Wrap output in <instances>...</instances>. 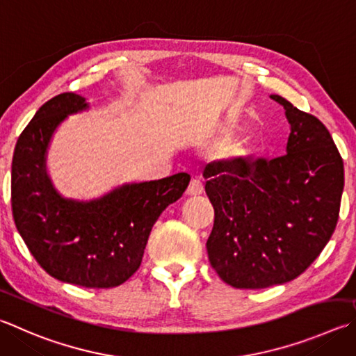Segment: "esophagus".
<instances>
[{"mask_svg":"<svg viewBox=\"0 0 356 356\" xmlns=\"http://www.w3.org/2000/svg\"><path fill=\"white\" fill-rule=\"evenodd\" d=\"M202 191H204L202 182H200V180H197V179H191L188 188H186V195H188V196H199V195H202Z\"/></svg>","mask_w":356,"mask_h":356,"instance_id":"34e87169","label":"esophagus"}]
</instances>
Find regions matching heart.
I'll return each mask as SVG.
<instances>
[{
    "label": "heart",
    "mask_w": 356,
    "mask_h": 356,
    "mask_svg": "<svg viewBox=\"0 0 356 356\" xmlns=\"http://www.w3.org/2000/svg\"><path fill=\"white\" fill-rule=\"evenodd\" d=\"M234 127V120H227L222 126V132H229ZM258 135L255 132H244L240 135H230L221 141L216 149V159L225 168L235 170L248 163L255 156L258 149Z\"/></svg>",
    "instance_id": "b5f03b06"
}]
</instances>
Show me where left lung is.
Masks as SVG:
<instances>
[{
    "instance_id": "obj_1",
    "label": "left lung",
    "mask_w": 356,
    "mask_h": 356,
    "mask_svg": "<svg viewBox=\"0 0 356 356\" xmlns=\"http://www.w3.org/2000/svg\"><path fill=\"white\" fill-rule=\"evenodd\" d=\"M291 126L286 156L230 170L210 163L215 209L207 240L211 268L227 285L260 289L294 280L319 257L339 218L344 165L327 127L279 95Z\"/></svg>"
}]
</instances>
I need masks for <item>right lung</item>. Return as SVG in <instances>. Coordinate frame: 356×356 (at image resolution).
<instances>
[{
    "label": "right lung",
    "instance_id": "obj_1",
    "mask_svg": "<svg viewBox=\"0 0 356 356\" xmlns=\"http://www.w3.org/2000/svg\"><path fill=\"white\" fill-rule=\"evenodd\" d=\"M88 107L83 96L62 93L26 126L12 160V215L32 257L51 277L113 288L140 268L152 225L184 195L190 176L124 184L90 200L62 196L47 170L48 147L57 127Z\"/></svg>",
    "mask_w": 356,
    "mask_h": 356
}]
</instances>
